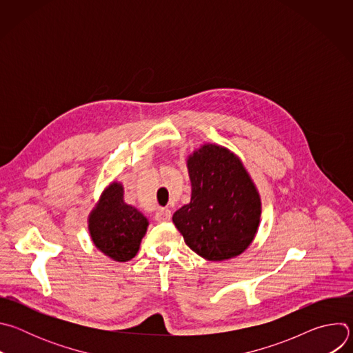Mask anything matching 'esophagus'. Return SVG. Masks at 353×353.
Returning a JSON list of instances; mask_svg holds the SVG:
<instances>
[{
    "instance_id": "obj_1",
    "label": "esophagus",
    "mask_w": 353,
    "mask_h": 353,
    "mask_svg": "<svg viewBox=\"0 0 353 353\" xmlns=\"http://www.w3.org/2000/svg\"><path fill=\"white\" fill-rule=\"evenodd\" d=\"M170 216H172V211L168 208H159L155 214V219L158 222H168L170 221Z\"/></svg>"
}]
</instances>
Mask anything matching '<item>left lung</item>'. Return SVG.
Here are the masks:
<instances>
[{"label":"left lung","instance_id":"8db88e82","mask_svg":"<svg viewBox=\"0 0 353 353\" xmlns=\"http://www.w3.org/2000/svg\"><path fill=\"white\" fill-rule=\"evenodd\" d=\"M191 201L173 215L185 244L210 261L233 259L253 241L261 216L259 191L240 159L218 145L188 158Z\"/></svg>","mask_w":353,"mask_h":353}]
</instances>
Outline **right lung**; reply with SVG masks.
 Listing matches in <instances>:
<instances>
[{
	"label": "right lung",
	"mask_w": 353,
	"mask_h": 353,
	"mask_svg": "<svg viewBox=\"0 0 353 353\" xmlns=\"http://www.w3.org/2000/svg\"><path fill=\"white\" fill-rule=\"evenodd\" d=\"M123 192L121 184H110L89 218L94 245L120 263L135 257L148 228V219L124 203Z\"/></svg>",
	"instance_id": "right-lung-1"
}]
</instances>
